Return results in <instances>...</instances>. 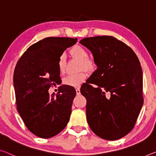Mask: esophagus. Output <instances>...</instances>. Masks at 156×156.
<instances>
[{
  "label": "esophagus",
  "instance_id": "1",
  "mask_svg": "<svg viewBox=\"0 0 156 156\" xmlns=\"http://www.w3.org/2000/svg\"><path fill=\"white\" fill-rule=\"evenodd\" d=\"M76 95H80L81 94L80 88H76Z\"/></svg>",
  "mask_w": 156,
  "mask_h": 156
}]
</instances>
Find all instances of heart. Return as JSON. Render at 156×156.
I'll list each match as a JSON object with an SVG mask.
<instances>
[{
  "label": "heart",
  "instance_id": "b5f03b06",
  "mask_svg": "<svg viewBox=\"0 0 156 156\" xmlns=\"http://www.w3.org/2000/svg\"><path fill=\"white\" fill-rule=\"evenodd\" d=\"M70 54L75 58L79 59L81 62L80 69H83L86 71L92 70L95 66L93 60L88 58V51L85 48L76 45L70 49ZM66 66V56L65 54H61L58 58V68L61 73H63ZM86 74L85 72L81 71L76 74H71L63 79L64 84L77 87L80 86L83 81L86 80Z\"/></svg>",
  "mask_w": 156,
  "mask_h": 156
}]
</instances>
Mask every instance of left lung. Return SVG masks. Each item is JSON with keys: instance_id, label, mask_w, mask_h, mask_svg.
Returning <instances> with one entry per match:
<instances>
[{"instance_id": "8db88e82", "label": "left lung", "mask_w": 156, "mask_h": 156, "mask_svg": "<svg viewBox=\"0 0 156 156\" xmlns=\"http://www.w3.org/2000/svg\"><path fill=\"white\" fill-rule=\"evenodd\" d=\"M80 43L92 52L98 66L80 90L88 125L100 137L119 140L133 130L143 105L140 62L130 47L113 36L86 37Z\"/></svg>"}]
</instances>
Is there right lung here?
<instances>
[{"mask_svg":"<svg viewBox=\"0 0 156 156\" xmlns=\"http://www.w3.org/2000/svg\"><path fill=\"white\" fill-rule=\"evenodd\" d=\"M76 38L49 37L30 46L14 68L16 109L28 130L40 138L58 135L68 124L76 95L73 86H60L57 95L48 90L61 81L58 58Z\"/></svg>","mask_w":156,"mask_h":156,"instance_id":"add662e5","label":"right lung"}]
</instances>
